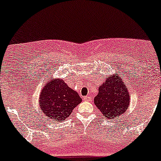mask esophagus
Wrapping results in <instances>:
<instances>
[{
	"instance_id": "obj_1",
	"label": "esophagus",
	"mask_w": 161,
	"mask_h": 161,
	"mask_svg": "<svg viewBox=\"0 0 161 161\" xmlns=\"http://www.w3.org/2000/svg\"><path fill=\"white\" fill-rule=\"evenodd\" d=\"M83 100H86V101H88V102L92 101V98H91L90 97H88V96H86V97H83Z\"/></svg>"
}]
</instances>
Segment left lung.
Returning <instances> with one entry per match:
<instances>
[{"instance_id":"1","label":"left lung","mask_w":161,"mask_h":161,"mask_svg":"<svg viewBox=\"0 0 161 161\" xmlns=\"http://www.w3.org/2000/svg\"><path fill=\"white\" fill-rule=\"evenodd\" d=\"M130 95L127 87L118 75L107 77L100 86L94 103L106 119H112L128 109Z\"/></svg>"}]
</instances>
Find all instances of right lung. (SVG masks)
<instances>
[{
  "label": "right lung",
  "instance_id": "right-lung-1",
  "mask_svg": "<svg viewBox=\"0 0 161 161\" xmlns=\"http://www.w3.org/2000/svg\"><path fill=\"white\" fill-rule=\"evenodd\" d=\"M40 97V109L52 120H65L82 98L61 79L49 81L44 86Z\"/></svg>",
  "mask_w": 161,
  "mask_h": 161
}]
</instances>
